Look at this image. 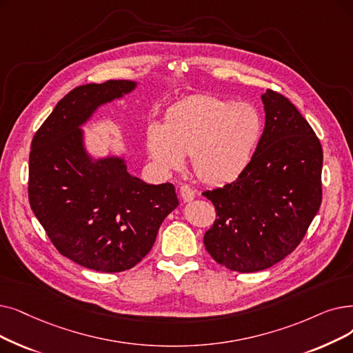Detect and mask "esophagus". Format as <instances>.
Returning <instances> with one entry per match:
<instances>
[{"label":"esophagus","instance_id":"1","mask_svg":"<svg viewBox=\"0 0 353 353\" xmlns=\"http://www.w3.org/2000/svg\"><path fill=\"white\" fill-rule=\"evenodd\" d=\"M180 196L183 199V202H190L194 199V190L188 185H181L180 186Z\"/></svg>","mask_w":353,"mask_h":353}]
</instances>
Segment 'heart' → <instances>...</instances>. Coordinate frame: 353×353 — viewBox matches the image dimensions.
<instances>
[{
    "label": "heart",
    "instance_id": "1",
    "mask_svg": "<svg viewBox=\"0 0 353 353\" xmlns=\"http://www.w3.org/2000/svg\"><path fill=\"white\" fill-rule=\"evenodd\" d=\"M263 134L254 105L213 95H197L167 114L165 127L151 124L147 148L163 173L181 170L192 156L196 176L208 185L235 180L251 161Z\"/></svg>",
    "mask_w": 353,
    "mask_h": 353
}]
</instances>
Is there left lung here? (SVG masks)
<instances>
[{
    "label": "left lung",
    "instance_id": "left-lung-1",
    "mask_svg": "<svg viewBox=\"0 0 353 353\" xmlns=\"http://www.w3.org/2000/svg\"><path fill=\"white\" fill-rule=\"evenodd\" d=\"M265 127L236 180L206 190L216 219L205 248L238 272L270 268L293 252L321 203L323 150L313 128L285 97H261Z\"/></svg>",
    "mask_w": 353,
    "mask_h": 353
}]
</instances>
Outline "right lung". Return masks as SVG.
<instances>
[{"label": "right lung", "instance_id": "1", "mask_svg": "<svg viewBox=\"0 0 353 353\" xmlns=\"http://www.w3.org/2000/svg\"><path fill=\"white\" fill-rule=\"evenodd\" d=\"M132 81L72 89L33 137L28 201L56 250L85 268L119 272L139 264L179 205L172 183L147 185L124 159L92 160L81 125L98 106L130 94Z\"/></svg>", "mask_w": 353, "mask_h": 353}]
</instances>
